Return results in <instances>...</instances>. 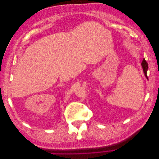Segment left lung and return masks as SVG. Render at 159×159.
<instances>
[{
    "label": "left lung",
    "mask_w": 159,
    "mask_h": 159,
    "mask_svg": "<svg viewBox=\"0 0 159 159\" xmlns=\"http://www.w3.org/2000/svg\"><path fill=\"white\" fill-rule=\"evenodd\" d=\"M141 66L143 68V73H144V75H145V76L146 77V78L148 80V77L147 75V70H148V64L147 62L146 61V60L145 59H143L142 63H141Z\"/></svg>",
    "instance_id": "obj_1"
}]
</instances>
